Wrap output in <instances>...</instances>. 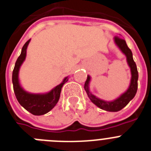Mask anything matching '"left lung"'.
<instances>
[{"instance_id": "left-lung-1", "label": "left lung", "mask_w": 151, "mask_h": 151, "mask_svg": "<svg viewBox=\"0 0 151 151\" xmlns=\"http://www.w3.org/2000/svg\"><path fill=\"white\" fill-rule=\"evenodd\" d=\"M114 41L116 45L121 51V52L125 55L126 58H127V63H128L129 68H130L131 80L129 88H127V91L124 93H122L119 97H117V99H114L112 101H106L104 99H99V98L96 97V96L91 93L89 88L90 81H91V79L90 76H88V78H87L86 81L85 83V87L84 88H85V90L86 91L88 97L93 104H95L97 107L103 109V110L115 112V111H118L124 109L129 103V101L132 100L134 96H135L137 89H138L139 73H138V70H137L136 64H135L133 58H132V52L129 48V47L127 46L126 41L118 37H114Z\"/></svg>"}]
</instances>
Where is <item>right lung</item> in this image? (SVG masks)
<instances>
[{"label": "right lung", "instance_id": "obj_1", "mask_svg": "<svg viewBox=\"0 0 151 151\" xmlns=\"http://www.w3.org/2000/svg\"><path fill=\"white\" fill-rule=\"evenodd\" d=\"M30 40L25 42L22 48V52L15 64L12 71V85L15 95L18 102L27 111L34 115H42L52 110L60 99V92L63 85L68 81V76L65 77L60 85H57L49 92L45 93H31L24 91L21 86L19 79L20 67L24 61L27 55V48Z\"/></svg>", "mask_w": 151, "mask_h": 151}]
</instances>
